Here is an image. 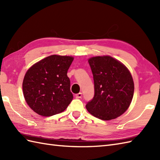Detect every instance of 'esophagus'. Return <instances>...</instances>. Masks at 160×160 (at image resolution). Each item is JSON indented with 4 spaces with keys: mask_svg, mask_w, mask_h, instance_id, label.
<instances>
[{
    "mask_svg": "<svg viewBox=\"0 0 160 160\" xmlns=\"http://www.w3.org/2000/svg\"><path fill=\"white\" fill-rule=\"evenodd\" d=\"M82 93H78V94H76V97L77 98H82Z\"/></svg>",
    "mask_w": 160,
    "mask_h": 160,
    "instance_id": "1",
    "label": "esophagus"
}]
</instances>
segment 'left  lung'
Instances as JSON below:
<instances>
[{
  "instance_id": "8db88e82",
  "label": "left lung",
  "mask_w": 160,
  "mask_h": 160,
  "mask_svg": "<svg viewBox=\"0 0 160 160\" xmlns=\"http://www.w3.org/2000/svg\"><path fill=\"white\" fill-rule=\"evenodd\" d=\"M93 76L94 97L86 108L102 120H113L128 109L133 97L134 82L130 71L111 56L89 59Z\"/></svg>"
}]
</instances>
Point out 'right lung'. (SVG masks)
<instances>
[{"instance_id": "right-lung-1", "label": "right lung", "mask_w": 160, "mask_h": 160, "mask_svg": "<svg viewBox=\"0 0 160 160\" xmlns=\"http://www.w3.org/2000/svg\"><path fill=\"white\" fill-rule=\"evenodd\" d=\"M73 58L52 55L36 62L27 71L22 82L25 101L42 116L62 113L73 100L67 71Z\"/></svg>"}]
</instances>
